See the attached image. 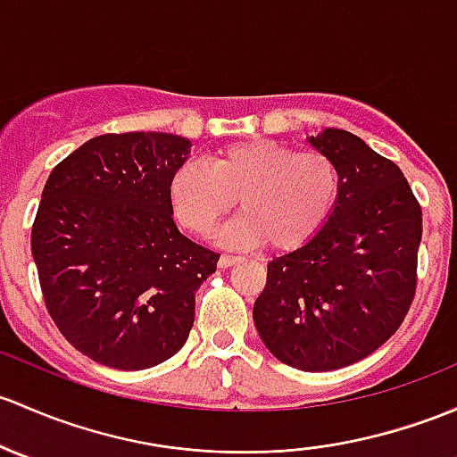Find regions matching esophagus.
Here are the masks:
<instances>
[{"instance_id":"esophagus-1","label":"esophagus","mask_w":457,"mask_h":457,"mask_svg":"<svg viewBox=\"0 0 457 457\" xmlns=\"http://www.w3.org/2000/svg\"><path fill=\"white\" fill-rule=\"evenodd\" d=\"M238 261H241V256H232V253H223V256L219 258V267H220V269H228V267L237 265Z\"/></svg>"}]
</instances>
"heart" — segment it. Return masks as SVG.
<instances>
[{
	"label": "heart",
	"instance_id": "1",
	"mask_svg": "<svg viewBox=\"0 0 457 457\" xmlns=\"http://www.w3.org/2000/svg\"><path fill=\"white\" fill-rule=\"evenodd\" d=\"M339 192L342 175L326 153L295 151L269 137L225 144L210 155V168L184 162L168 181L172 212L188 232H212L238 196L245 212L220 238L229 245L267 243L278 252L313 241Z\"/></svg>",
	"mask_w": 457,
	"mask_h": 457
}]
</instances>
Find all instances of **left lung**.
Returning <instances> with one entry per match:
<instances>
[{"mask_svg":"<svg viewBox=\"0 0 457 457\" xmlns=\"http://www.w3.org/2000/svg\"><path fill=\"white\" fill-rule=\"evenodd\" d=\"M309 142L337 164L339 201L313 241L269 262L253 324L278 361L328 372L366 359L405 320L422 210L401 168L361 137L324 129Z\"/></svg>","mask_w":457,"mask_h":457,"instance_id":"obj_1","label":"left lung"}]
</instances>
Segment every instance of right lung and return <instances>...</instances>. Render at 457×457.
<instances>
[{
  "label": "right lung",
  "mask_w": 457,
  "mask_h": 457,
  "mask_svg": "<svg viewBox=\"0 0 457 457\" xmlns=\"http://www.w3.org/2000/svg\"><path fill=\"white\" fill-rule=\"evenodd\" d=\"M190 140L107 133L54 166L35 225L43 300L63 337L103 366L144 370L188 339L219 253L177 229L168 181Z\"/></svg>",
  "instance_id": "right-lung-1"
}]
</instances>
